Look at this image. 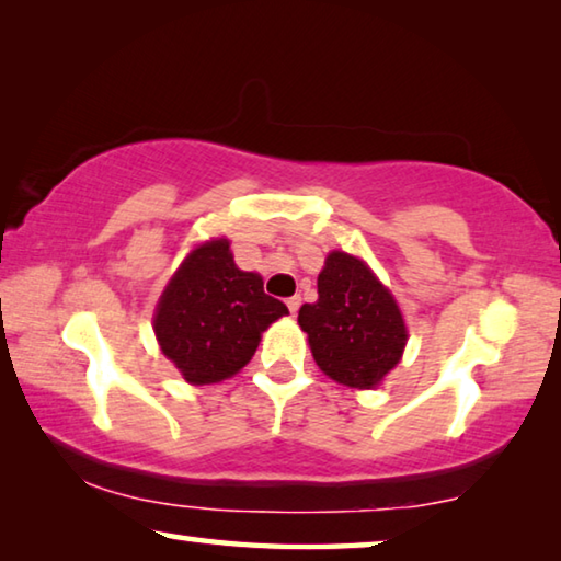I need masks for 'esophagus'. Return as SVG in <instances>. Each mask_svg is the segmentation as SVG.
<instances>
[{
	"mask_svg": "<svg viewBox=\"0 0 561 561\" xmlns=\"http://www.w3.org/2000/svg\"><path fill=\"white\" fill-rule=\"evenodd\" d=\"M287 307H289L291 314H297L299 307H301V297H289V299H287Z\"/></svg>",
	"mask_w": 561,
	"mask_h": 561,
	"instance_id": "esophagus-1",
	"label": "esophagus"
}]
</instances>
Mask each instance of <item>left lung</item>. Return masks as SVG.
Returning a JSON list of instances; mask_svg holds the SVG:
<instances>
[{"label":"left lung","instance_id":"8db88e82","mask_svg":"<svg viewBox=\"0 0 561 561\" xmlns=\"http://www.w3.org/2000/svg\"><path fill=\"white\" fill-rule=\"evenodd\" d=\"M319 299L299 309L317 366L336 383L374 388L401 360L408 331L393 294L366 262L331 252L319 279Z\"/></svg>","mask_w":561,"mask_h":561}]
</instances>
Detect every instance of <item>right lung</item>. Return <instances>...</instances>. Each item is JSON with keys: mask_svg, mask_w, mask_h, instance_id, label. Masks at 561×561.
Instances as JSON below:
<instances>
[{"mask_svg": "<svg viewBox=\"0 0 561 561\" xmlns=\"http://www.w3.org/2000/svg\"><path fill=\"white\" fill-rule=\"evenodd\" d=\"M284 314L289 309L264 294L260 274L237 270L230 242L220 237L180 264L158 301L153 329L185 381L205 386L250 364L262 331Z\"/></svg>", "mask_w": 561, "mask_h": 561, "instance_id": "1", "label": "right lung"}]
</instances>
